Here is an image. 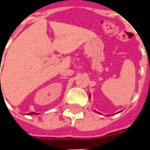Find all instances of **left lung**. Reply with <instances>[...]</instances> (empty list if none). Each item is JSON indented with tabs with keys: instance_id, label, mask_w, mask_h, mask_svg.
<instances>
[{
	"instance_id": "obj_1",
	"label": "left lung",
	"mask_w": 150,
	"mask_h": 150,
	"mask_svg": "<svg viewBox=\"0 0 150 150\" xmlns=\"http://www.w3.org/2000/svg\"><path fill=\"white\" fill-rule=\"evenodd\" d=\"M89 97H90V95H89Z\"/></svg>"
}]
</instances>
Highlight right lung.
I'll list each match as a JSON object with an SVG mask.
<instances>
[{
    "label": "right lung",
    "mask_w": 150,
    "mask_h": 150,
    "mask_svg": "<svg viewBox=\"0 0 150 150\" xmlns=\"http://www.w3.org/2000/svg\"><path fill=\"white\" fill-rule=\"evenodd\" d=\"M0 81H1V80H0ZM30 114H36V113H34V112H30Z\"/></svg>",
    "instance_id": "right-lung-1"
}]
</instances>
